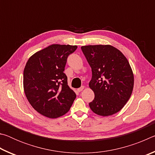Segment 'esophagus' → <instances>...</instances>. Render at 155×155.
<instances>
[{"label":"esophagus","instance_id":"esophagus-1","mask_svg":"<svg viewBox=\"0 0 155 155\" xmlns=\"http://www.w3.org/2000/svg\"><path fill=\"white\" fill-rule=\"evenodd\" d=\"M83 89H84V86H81V87H79V88H78V89H77V91H78V92H81V91H83Z\"/></svg>","mask_w":155,"mask_h":155}]
</instances>
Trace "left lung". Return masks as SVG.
Segmentation results:
<instances>
[{"label":"left lung","mask_w":155,"mask_h":155,"mask_svg":"<svg viewBox=\"0 0 155 155\" xmlns=\"http://www.w3.org/2000/svg\"><path fill=\"white\" fill-rule=\"evenodd\" d=\"M81 50L92 72L89 86L95 97L90 109L101 116L116 114L129 100L134 85L127 59L111 45L83 46Z\"/></svg>","instance_id":"left-lung-1"}]
</instances>
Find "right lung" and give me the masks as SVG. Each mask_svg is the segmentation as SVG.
Listing matches in <instances>:
<instances>
[{
	"instance_id": "1",
	"label": "right lung",
	"mask_w": 155,
	"mask_h": 155,
	"mask_svg": "<svg viewBox=\"0 0 155 155\" xmlns=\"http://www.w3.org/2000/svg\"><path fill=\"white\" fill-rule=\"evenodd\" d=\"M77 48V46L52 44L35 52L25 65V95L34 109L49 118L66 114L77 96L68 85L64 72L68 57Z\"/></svg>"
}]
</instances>
